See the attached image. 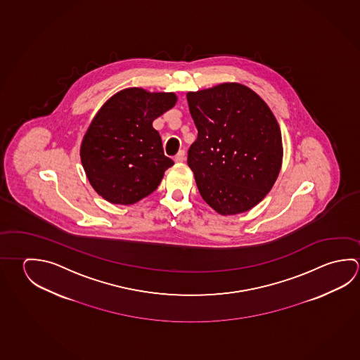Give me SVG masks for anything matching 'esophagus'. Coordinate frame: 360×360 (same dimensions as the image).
I'll list each match as a JSON object with an SVG mask.
<instances>
[{
  "label": "esophagus",
  "mask_w": 360,
  "mask_h": 360,
  "mask_svg": "<svg viewBox=\"0 0 360 360\" xmlns=\"http://www.w3.org/2000/svg\"><path fill=\"white\" fill-rule=\"evenodd\" d=\"M184 159H186V153H184V150H179L177 153V155L174 157V162L176 163H181V162H184Z\"/></svg>",
  "instance_id": "1"
}]
</instances>
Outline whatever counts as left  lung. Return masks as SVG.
<instances>
[{
	"label": "left lung",
	"mask_w": 360,
	"mask_h": 360,
	"mask_svg": "<svg viewBox=\"0 0 360 360\" xmlns=\"http://www.w3.org/2000/svg\"><path fill=\"white\" fill-rule=\"evenodd\" d=\"M187 101L198 130L187 163L202 198L220 214L245 212L264 198L281 171L283 148L274 115L240 83L188 92Z\"/></svg>",
	"instance_id": "8db88e82"
}]
</instances>
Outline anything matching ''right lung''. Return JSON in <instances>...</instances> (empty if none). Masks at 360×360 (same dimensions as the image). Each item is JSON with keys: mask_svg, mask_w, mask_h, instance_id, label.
Returning a JSON list of instances; mask_svg holds the SVG:
<instances>
[{"mask_svg": "<svg viewBox=\"0 0 360 360\" xmlns=\"http://www.w3.org/2000/svg\"><path fill=\"white\" fill-rule=\"evenodd\" d=\"M177 96L122 89L96 114L81 146V162L91 186L106 201L133 205L158 188L174 165L165 157L153 121L171 110Z\"/></svg>", "mask_w": 360, "mask_h": 360, "instance_id": "1", "label": "right lung"}]
</instances>
